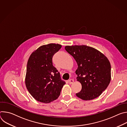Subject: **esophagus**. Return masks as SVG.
Masks as SVG:
<instances>
[{"label": "esophagus", "mask_w": 127, "mask_h": 127, "mask_svg": "<svg viewBox=\"0 0 127 127\" xmlns=\"http://www.w3.org/2000/svg\"><path fill=\"white\" fill-rule=\"evenodd\" d=\"M68 82H69V83L70 84H72V83H73L74 82V80L71 79H70V80H68Z\"/></svg>", "instance_id": "34e87169"}]
</instances>
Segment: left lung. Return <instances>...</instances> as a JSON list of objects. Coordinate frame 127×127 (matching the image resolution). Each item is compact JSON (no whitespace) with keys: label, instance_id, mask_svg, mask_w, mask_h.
I'll use <instances>...</instances> for the list:
<instances>
[{"label":"left lung","instance_id":"1","mask_svg":"<svg viewBox=\"0 0 127 127\" xmlns=\"http://www.w3.org/2000/svg\"><path fill=\"white\" fill-rule=\"evenodd\" d=\"M65 49L73 56L78 65L75 73L82 89L76 94V96L84 100L99 96L111 81V66L109 60L102 53L91 47L66 46Z\"/></svg>","mask_w":127,"mask_h":127}]
</instances>
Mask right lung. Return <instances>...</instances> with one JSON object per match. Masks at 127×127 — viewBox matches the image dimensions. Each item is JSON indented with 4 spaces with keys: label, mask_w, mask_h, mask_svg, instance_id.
Returning <instances> with one entry per match:
<instances>
[{
    "label": "right lung",
    "mask_w": 127,
    "mask_h": 127,
    "mask_svg": "<svg viewBox=\"0 0 127 127\" xmlns=\"http://www.w3.org/2000/svg\"><path fill=\"white\" fill-rule=\"evenodd\" d=\"M61 47L53 43L43 45L29 58L25 83L30 94L38 101L49 103L56 99L65 84L53 65V57Z\"/></svg>",
    "instance_id": "obj_1"
}]
</instances>
